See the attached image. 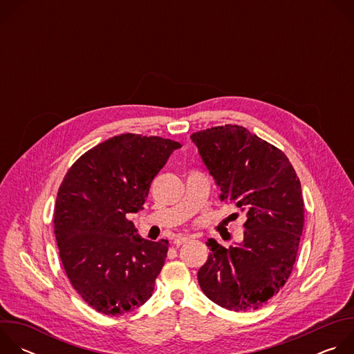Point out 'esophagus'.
<instances>
[{
    "label": "esophagus",
    "instance_id": "obj_1",
    "mask_svg": "<svg viewBox=\"0 0 354 354\" xmlns=\"http://www.w3.org/2000/svg\"><path fill=\"white\" fill-rule=\"evenodd\" d=\"M186 242H189V238H187V236H178V238L174 241V245H175V246H180V245H183V243H186Z\"/></svg>",
    "mask_w": 354,
    "mask_h": 354
}]
</instances>
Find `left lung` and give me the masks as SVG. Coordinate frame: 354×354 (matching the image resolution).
<instances>
[{"label": "left lung", "instance_id": "left-lung-1", "mask_svg": "<svg viewBox=\"0 0 354 354\" xmlns=\"http://www.w3.org/2000/svg\"><path fill=\"white\" fill-rule=\"evenodd\" d=\"M190 138L221 200L248 217L241 245L227 249L209 239L198 284L225 310H258L284 287L295 263L304 228L299 179L281 149L242 126H217Z\"/></svg>", "mask_w": 354, "mask_h": 354}]
</instances>
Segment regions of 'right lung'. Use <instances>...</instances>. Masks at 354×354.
<instances>
[{"label": "right lung", "mask_w": 354, "mask_h": 354, "mask_svg": "<svg viewBox=\"0 0 354 354\" xmlns=\"http://www.w3.org/2000/svg\"><path fill=\"white\" fill-rule=\"evenodd\" d=\"M180 142L126 133L82 154L66 174L55 207L59 255L74 290L95 311L131 313L154 291L169 242L137 236L129 213Z\"/></svg>", "instance_id": "obj_1"}]
</instances>
